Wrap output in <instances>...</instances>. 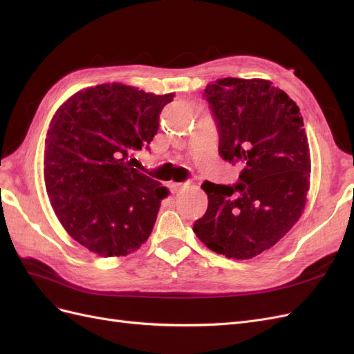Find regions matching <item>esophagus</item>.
<instances>
[{"mask_svg":"<svg viewBox=\"0 0 354 354\" xmlns=\"http://www.w3.org/2000/svg\"><path fill=\"white\" fill-rule=\"evenodd\" d=\"M187 186V183H174L173 185V190L174 192H178V190H181V189H185Z\"/></svg>","mask_w":354,"mask_h":354,"instance_id":"obj_1","label":"esophagus"}]
</instances>
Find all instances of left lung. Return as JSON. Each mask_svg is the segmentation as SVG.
I'll use <instances>...</instances> for the list:
<instances>
[{
	"instance_id": "obj_1",
	"label": "left lung",
	"mask_w": 354,
	"mask_h": 354,
	"mask_svg": "<svg viewBox=\"0 0 354 354\" xmlns=\"http://www.w3.org/2000/svg\"><path fill=\"white\" fill-rule=\"evenodd\" d=\"M203 95L217 121L220 155L245 168L234 186L203 181L208 209L194 232L211 251L248 260L282 239L304 211L312 160L303 116L267 80L221 78Z\"/></svg>"
}]
</instances>
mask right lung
Returning a JSON list of instances; mask_svg holds the SVG:
<instances>
[{"instance_id": "obj_1", "label": "right lung", "mask_w": 354, "mask_h": 354, "mask_svg": "<svg viewBox=\"0 0 354 354\" xmlns=\"http://www.w3.org/2000/svg\"><path fill=\"white\" fill-rule=\"evenodd\" d=\"M174 93L158 95L120 82L75 93L53 116L44 181L71 238L100 257H121L151 236L169 190L130 165L158 133Z\"/></svg>"}]
</instances>
